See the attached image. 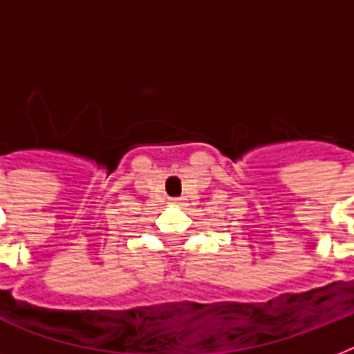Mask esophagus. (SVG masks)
Segmentation results:
<instances>
[{"instance_id":"obj_1","label":"esophagus","mask_w":354,"mask_h":354,"mask_svg":"<svg viewBox=\"0 0 354 354\" xmlns=\"http://www.w3.org/2000/svg\"><path fill=\"white\" fill-rule=\"evenodd\" d=\"M172 202H176V204H178V202H180V198H174V200H172Z\"/></svg>"}]
</instances>
